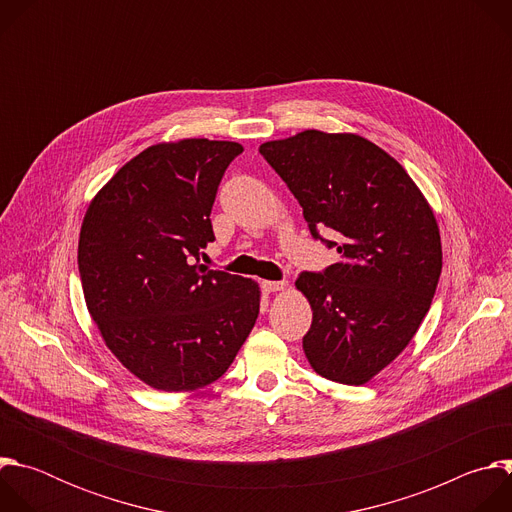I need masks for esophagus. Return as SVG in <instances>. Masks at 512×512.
<instances>
[{
    "mask_svg": "<svg viewBox=\"0 0 512 512\" xmlns=\"http://www.w3.org/2000/svg\"><path fill=\"white\" fill-rule=\"evenodd\" d=\"M261 287L263 291H267V294H273V291L287 289V281H261Z\"/></svg>",
    "mask_w": 512,
    "mask_h": 512,
    "instance_id": "obj_1",
    "label": "esophagus"
}]
</instances>
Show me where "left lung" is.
<instances>
[{
    "label": "left lung",
    "instance_id": "left-lung-1",
    "mask_svg": "<svg viewBox=\"0 0 512 512\" xmlns=\"http://www.w3.org/2000/svg\"><path fill=\"white\" fill-rule=\"evenodd\" d=\"M304 208L310 233H335L340 261L302 273L312 306L304 352L312 369L364 385L391 364L423 322L442 273L433 210L405 168L356 133L306 129L259 145ZM323 241V240H322Z\"/></svg>",
    "mask_w": 512,
    "mask_h": 512
}]
</instances>
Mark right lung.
<instances>
[{
	"instance_id": "add662e5",
	"label": "right lung",
	"mask_w": 512,
	"mask_h": 512,
	"mask_svg": "<svg viewBox=\"0 0 512 512\" xmlns=\"http://www.w3.org/2000/svg\"><path fill=\"white\" fill-rule=\"evenodd\" d=\"M237 141H164L91 200L79 237L83 294L107 348L145 385L196 391L221 379L259 316L257 281L198 265ZM197 261L194 262L193 259Z\"/></svg>"
}]
</instances>
